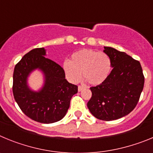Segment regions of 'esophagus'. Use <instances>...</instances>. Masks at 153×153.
Wrapping results in <instances>:
<instances>
[{"label": "esophagus", "instance_id": "1", "mask_svg": "<svg viewBox=\"0 0 153 153\" xmlns=\"http://www.w3.org/2000/svg\"><path fill=\"white\" fill-rule=\"evenodd\" d=\"M84 88H85L84 86H78V91H79V92L82 91V90H83Z\"/></svg>", "mask_w": 153, "mask_h": 153}]
</instances>
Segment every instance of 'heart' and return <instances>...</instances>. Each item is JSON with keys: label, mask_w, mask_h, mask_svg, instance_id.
Listing matches in <instances>:
<instances>
[{"label": "heart", "mask_w": 153, "mask_h": 153, "mask_svg": "<svg viewBox=\"0 0 153 153\" xmlns=\"http://www.w3.org/2000/svg\"><path fill=\"white\" fill-rule=\"evenodd\" d=\"M112 68L110 57L103 52L84 49L74 53L70 61L63 63L66 77L71 83H78L83 72V77L90 84L100 85L109 76Z\"/></svg>", "instance_id": "1"}]
</instances>
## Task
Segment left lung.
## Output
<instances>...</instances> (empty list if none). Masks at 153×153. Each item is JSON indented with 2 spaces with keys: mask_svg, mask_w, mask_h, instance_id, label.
Wrapping results in <instances>:
<instances>
[{
  "mask_svg": "<svg viewBox=\"0 0 153 153\" xmlns=\"http://www.w3.org/2000/svg\"><path fill=\"white\" fill-rule=\"evenodd\" d=\"M104 49L113 68L103 83L90 87L92 97L87 107L96 118L111 121L125 117L134 109L143 90L145 77L139 60L113 47Z\"/></svg>",
  "mask_w": 153,
  "mask_h": 153,
  "instance_id": "obj_1",
  "label": "left lung"
}]
</instances>
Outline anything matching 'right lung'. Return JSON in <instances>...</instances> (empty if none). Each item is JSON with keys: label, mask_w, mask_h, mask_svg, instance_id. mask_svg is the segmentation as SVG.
<instances>
[{"label": "right lung", "mask_w": 153, "mask_h": 153, "mask_svg": "<svg viewBox=\"0 0 153 153\" xmlns=\"http://www.w3.org/2000/svg\"><path fill=\"white\" fill-rule=\"evenodd\" d=\"M45 54L44 48H35L23 56L14 67L12 89L24 114L36 122L52 123L64 117L78 86L67 82L63 69ZM36 68H41L46 78L39 92L31 91L26 85L27 76Z\"/></svg>", "instance_id": "add662e5"}]
</instances>
